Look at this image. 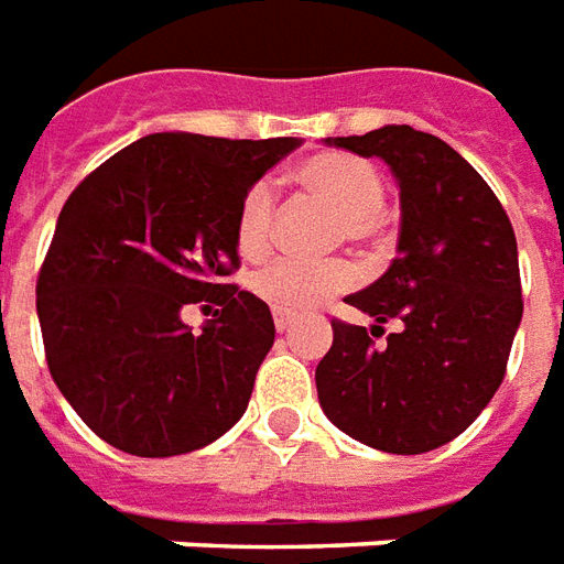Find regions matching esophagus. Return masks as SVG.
<instances>
[{
	"label": "esophagus",
	"mask_w": 564,
	"mask_h": 564,
	"mask_svg": "<svg viewBox=\"0 0 564 564\" xmlns=\"http://www.w3.org/2000/svg\"><path fill=\"white\" fill-rule=\"evenodd\" d=\"M273 322H275V330H279V334H285V330H291V325H294V318L285 313H275Z\"/></svg>",
	"instance_id": "obj_1"
}]
</instances>
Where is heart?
I'll use <instances>...</instances> for the list:
<instances>
[{
	"mask_svg": "<svg viewBox=\"0 0 564 564\" xmlns=\"http://www.w3.org/2000/svg\"><path fill=\"white\" fill-rule=\"evenodd\" d=\"M297 185L310 194L325 199L330 209L343 218V234L349 239H365L373 234V221L386 206V182L373 163L352 158V154H318L313 161L297 166ZM275 197L267 182L254 185L242 194L237 209V249L242 258H261L270 249L273 234ZM352 285V270L346 263H301L275 261L263 267L251 279V291L270 303L275 313L301 315L322 306L327 297Z\"/></svg>",
	"mask_w": 564,
	"mask_h": 564,
	"instance_id": "obj_1",
	"label": "heart"
}]
</instances>
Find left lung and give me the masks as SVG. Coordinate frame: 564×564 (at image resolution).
Instances as JSON below:
<instances>
[{
    "mask_svg": "<svg viewBox=\"0 0 564 564\" xmlns=\"http://www.w3.org/2000/svg\"><path fill=\"white\" fill-rule=\"evenodd\" d=\"M327 145L382 158L401 187L398 258L346 303L377 325L330 322L315 367L325 416L355 441L431 453L480 416L501 386L522 322L517 237L492 187L443 139L406 123ZM386 321L402 325L377 347Z\"/></svg>",
    "mask_w": 564,
    "mask_h": 564,
    "instance_id": "obj_1",
    "label": "left lung"
}]
</instances>
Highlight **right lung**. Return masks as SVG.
Here are the masks:
<instances>
[{
    "instance_id": "obj_1",
    "label": "right lung",
    "mask_w": 564,
    "mask_h": 564,
    "mask_svg": "<svg viewBox=\"0 0 564 564\" xmlns=\"http://www.w3.org/2000/svg\"><path fill=\"white\" fill-rule=\"evenodd\" d=\"M297 139L151 133L66 199L35 285L47 370L115 449L194 453L234 429L275 339L270 306L227 285L242 194ZM219 306L199 335L187 302Z\"/></svg>"
}]
</instances>
